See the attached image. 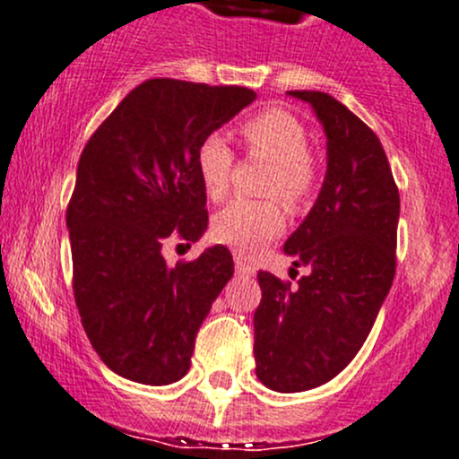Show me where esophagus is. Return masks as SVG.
<instances>
[{
	"instance_id": "esophagus-1",
	"label": "esophagus",
	"mask_w": 459,
	"mask_h": 459,
	"mask_svg": "<svg viewBox=\"0 0 459 459\" xmlns=\"http://www.w3.org/2000/svg\"><path fill=\"white\" fill-rule=\"evenodd\" d=\"M234 264H236V273H238V276H245V278L256 276V267H252V264H247L240 256L234 258Z\"/></svg>"
}]
</instances>
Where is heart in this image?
<instances>
[{"label":"heart","instance_id":"b5f03b06","mask_svg":"<svg viewBox=\"0 0 459 459\" xmlns=\"http://www.w3.org/2000/svg\"><path fill=\"white\" fill-rule=\"evenodd\" d=\"M240 136L249 152L267 159L273 174L267 183V195L281 196L287 205H299L314 187V165L309 160L311 143L305 126L285 110H267L252 117L240 127ZM231 154L228 141L212 132L196 150V169L207 198L219 201L230 187ZM285 225L281 205L276 201H247L236 198L228 203L212 221V234L219 243L230 245L234 252L252 256L267 240L278 236Z\"/></svg>","mask_w":459,"mask_h":459}]
</instances>
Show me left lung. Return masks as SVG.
Wrapping results in <instances>:
<instances>
[{
  "mask_svg": "<svg viewBox=\"0 0 459 459\" xmlns=\"http://www.w3.org/2000/svg\"><path fill=\"white\" fill-rule=\"evenodd\" d=\"M327 136V172L314 207L285 240L299 285L258 272L256 376L278 394L325 385L365 344L395 273L400 195L380 139L332 94L291 90Z\"/></svg>",
  "mask_w": 459,
  "mask_h": 459,
  "instance_id": "1",
  "label": "left lung"
}]
</instances>
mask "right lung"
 <instances>
[{"label":"right lung","instance_id":"right-lung-1","mask_svg":"<svg viewBox=\"0 0 459 459\" xmlns=\"http://www.w3.org/2000/svg\"><path fill=\"white\" fill-rule=\"evenodd\" d=\"M256 99L240 86L150 79L90 136L65 223L82 325L103 365L141 385L190 369L198 327L234 273L223 245L169 267V238L207 230L201 141Z\"/></svg>","mask_w":459,"mask_h":459}]
</instances>
